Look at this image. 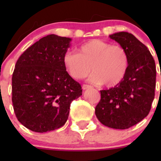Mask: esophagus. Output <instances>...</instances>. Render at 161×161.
Listing matches in <instances>:
<instances>
[{
    "label": "esophagus",
    "mask_w": 161,
    "mask_h": 161,
    "mask_svg": "<svg viewBox=\"0 0 161 161\" xmlns=\"http://www.w3.org/2000/svg\"><path fill=\"white\" fill-rule=\"evenodd\" d=\"M82 90H87V89L91 88V86H89V85H86V84H83V85H82Z\"/></svg>",
    "instance_id": "esophagus-1"
}]
</instances>
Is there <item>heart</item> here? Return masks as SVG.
<instances>
[{
    "mask_svg": "<svg viewBox=\"0 0 161 161\" xmlns=\"http://www.w3.org/2000/svg\"><path fill=\"white\" fill-rule=\"evenodd\" d=\"M63 63L73 79H83L92 69L91 82L97 85L104 83L106 86L112 87L121 82L125 76L129 58L123 47L94 39L80 45L78 52H67Z\"/></svg>",
    "mask_w": 161,
    "mask_h": 161,
    "instance_id": "obj_1",
    "label": "heart"
}]
</instances>
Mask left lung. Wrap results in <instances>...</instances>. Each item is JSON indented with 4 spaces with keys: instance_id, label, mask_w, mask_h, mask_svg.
Returning a JSON list of instances; mask_svg holds the SVG:
<instances>
[{
    "instance_id": "8db88e82",
    "label": "left lung",
    "mask_w": 161,
    "mask_h": 161,
    "mask_svg": "<svg viewBox=\"0 0 161 161\" xmlns=\"http://www.w3.org/2000/svg\"><path fill=\"white\" fill-rule=\"evenodd\" d=\"M110 38L127 50L129 69L118 85L100 90L101 98L95 114L105 126L126 129L150 113L155 96V61L148 48L131 33L116 32L110 35Z\"/></svg>"
}]
</instances>
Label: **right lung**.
<instances>
[{
    "label": "right lung",
    "instance_id": "right-lung-1",
    "mask_svg": "<svg viewBox=\"0 0 161 161\" xmlns=\"http://www.w3.org/2000/svg\"><path fill=\"white\" fill-rule=\"evenodd\" d=\"M71 39L50 34L19 57L12 75V103L16 118L25 128L47 132L67 121L71 102L82 87L64 68L63 58Z\"/></svg>",
    "mask_w": 161,
    "mask_h": 161
}]
</instances>
